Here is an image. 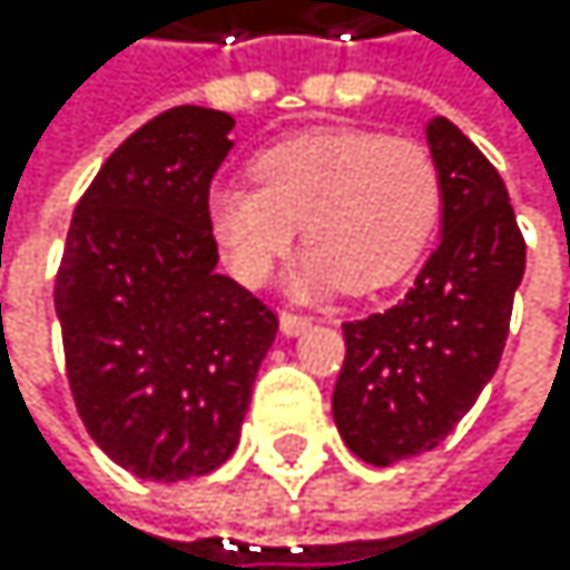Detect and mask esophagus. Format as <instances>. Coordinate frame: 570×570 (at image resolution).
<instances>
[{
    "label": "esophagus",
    "instance_id": "obj_1",
    "mask_svg": "<svg viewBox=\"0 0 570 570\" xmlns=\"http://www.w3.org/2000/svg\"><path fill=\"white\" fill-rule=\"evenodd\" d=\"M307 327H311V317H304V314H291V311H283V314H279V332L287 335V338L304 335Z\"/></svg>",
    "mask_w": 570,
    "mask_h": 570
}]
</instances>
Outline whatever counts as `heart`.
<instances>
[{
    "label": "heart",
    "instance_id": "obj_1",
    "mask_svg": "<svg viewBox=\"0 0 570 570\" xmlns=\"http://www.w3.org/2000/svg\"><path fill=\"white\" fill-rule=\"evenodd\" d=\"M253 180L208 194V225L246 287L291 253L297 225L311 249L291 273L301 297L396 283L431 243L441 215V170L431 149L372 129H314L273 142L253 160Z\"/></svg>",
    "mask_w": 570,
    "mask_h": 570
}]
</instances>
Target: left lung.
<instances>
[{
  "label": "left lung",
  "mask_w": 570,
  "mask_h": 570,
  "mask_svg": "<svg viewBox=\"0 0 570 570\" xmlns=\"http://www.w3.org/2000/svg\"><path fill=\"white\" fill-rule=\"evenodd\" d=\"M441 238L406 297L345 327L332 413L362 462L386 469L438 448L495 376L527 243L507 184L482 149L434 116Z\"/></svg>",
  "instance_id": "8db88e82"
}]
</instances>
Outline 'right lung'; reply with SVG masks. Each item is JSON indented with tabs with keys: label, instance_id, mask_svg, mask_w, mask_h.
Instances as JSON below:
<instances>
[{
	"label": "right lung",
	"instance_id": "1",
	"mask_svg": "<svg viewBox=\"0 0 570 570\" xmlns=\"http://www.w3.org/2000/svg\"><path fill=\"white\" fill-rule=\"evenodd\" d=\"M235 119L177 105L105 160L75 208L53 283L75 406L139 479L225 465L276 314L222 276L208 187Z\"/></svg>",
	"mask_w": 570,
	"mask_h": 570
}]
</instances>
